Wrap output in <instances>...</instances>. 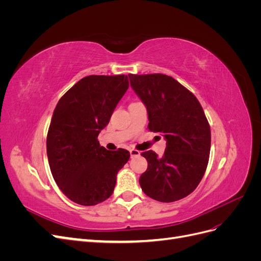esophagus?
I'll list each match as a JSON object with an SVG mask.
<instances>
[{"label": "esophagus", "mask_w": 261, "mask_h": 261, "mask_svg": "<svg viewBox=\"0 0 261 261\" xmlns=\"http://www.w3.org/2000/svg\"><path fill=\"white\" fill-rule=\"evenodd\" d=\"M129 153H130V158H135V156L140 155V152L137 151V150H135V149H130Z\"/></svg>", "instance_id": "1"}]
</instances>
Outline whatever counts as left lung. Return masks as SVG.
Here are the masks:
<instances>
[{
  "label": "left lung",
  "mask_w": 261,
  "mask_h": 261,
  "mask_svg": "<svg viewBox=\"0 0 261 261\" xmlns=\"http://www.w3.org/2000/svg\"><path fill=\"white\" fill-rule=\"evenodd\" d=\"M130 87L148 113V128L167 141L162 158L151 150L139 177L150 198L172 202L188 196L206 172L211 144L210 126L199 101L174 78L163 74L128 75Z\"/></svg>",
  "instance_id": "1"
}]
</instances>
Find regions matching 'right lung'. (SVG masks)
<instances>
[{
	"mask_svg": "<svg viewBox=\"0 0 261 261\" xmlns=\"http://www.w3.org/2000/svg\"><path fill=\"white\" fill-rule=\"evenodd\" d=\"M128 77L87 76L55 108L46 137L51 173L67 198L94 206L112 195L116 175L129 159L125 149L109 151L98 135L128 89Z\"/></svg>",
	"mask_w": 261,
	"mask_h": 261,
	"instance_id": "add662e5",
	"label": "right lung"
}]
</instances>
